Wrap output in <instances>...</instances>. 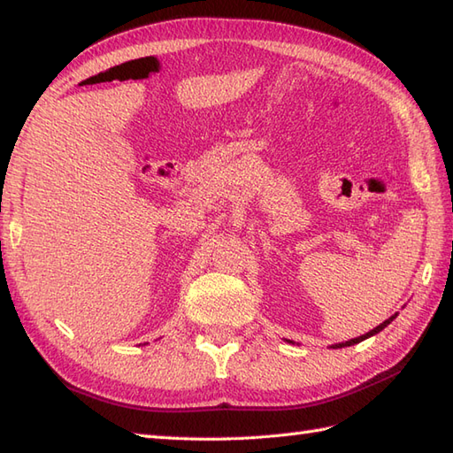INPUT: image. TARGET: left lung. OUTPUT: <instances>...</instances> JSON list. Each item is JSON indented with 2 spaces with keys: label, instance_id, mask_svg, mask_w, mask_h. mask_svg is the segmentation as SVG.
I'll return each mask as SVG.
<instances>
[{
  "label": "left lung",
  "instance_id": "8db88e82",
  "mask_svg": "<svg viewBox=\"0 0 453 453\" xmlns=\"http://www.w3.org/2000/svg\"><path fill=\"white\" fill-rule=\"evenodd\" d=\"M395 317H397V313L395 315H391L389 317V319L388 321H383L381 325H378V326H375V329H372L370 333H365V334H362V336H356V339H350V341H346V342H339V344H334L333 346V349H342V346H352V344H358V342H362V341H365V339H368V336H373V334H378L380 331H383V329H386V326L393 321V319H395Z\"/></svg>",
  "mask_w": 453,
  "mask_h": 453
}]
</instances>
